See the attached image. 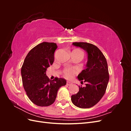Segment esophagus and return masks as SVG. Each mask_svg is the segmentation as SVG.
<instances>
[{"label":"esophagus","mask_w":131,"mask_h":131,"mask_svg":"<svg viewBox=\"0 0 131 131\" xmlns=\"http://www.w3.org/2000/svg\"><path fill=\"white\" fill-rule=\"evenodd\" d=\"M73 84V83L72 82H70V81H67V85H68V86H70V85H71Z\"/></svg>","instance_id":"esophagus-1"}]
</instances>
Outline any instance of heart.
<instances>
[{"instance_id": "1", "label": "heart", "mask_w": 131, "mask_h": 131, "mask_svg": "<svg viewBox=\"0 0 131 131\" xmlns=\"http://www.w3.org/2000/svg\"><path fill=\"white\" fill-rule=\"evenodd\" d=\"M72 52L75 53V54H77V55H79V56H80L82 58L84 57V53L82 51L79 49H75ZM78 73V69L76 68H74V67H73V68H68L64 70V76L67 79H70L72 78L74 75Z\"/></svg>"}]
</instances>
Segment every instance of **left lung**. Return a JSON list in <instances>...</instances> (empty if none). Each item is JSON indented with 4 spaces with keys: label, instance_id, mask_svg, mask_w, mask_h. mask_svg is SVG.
Here are the masks:
<instances>
[{
    "label": "left lung",
    "instance_id": "obj_1",
    "mask_svg": "<svg viewBox=\"0 0 131 131\" xmlns=\"http://www.w3.org/2000/svg\"><path fill=\"white\" fill-rule=\"evenodd\" d=\"M72 45L84 50L88 54L85 69L78 75L79 81L86 82V86H79V92L72 95L71 100L80 108H90L96 105L104 96L109 76L108 64L104 54L97 46L84 42Z\"/></svg>",
    "mask_w": 131,
    "mask_h": 131
}]
</instances>
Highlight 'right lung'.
<instances>
[{"instance_id":"1","label":"right lung","mask_w":131,"mask_h":131,"mask_svg":"<svg viewBox=\"0 0 131 131\" xmlns=\"http://www.w3.org/2000/svg\"><path fill=\"white\" fill-rule=\"evenodd\" d=\"M56 43L43 42L27 54L21 68L22 83L27 96L35 105L47 106L56 100L59 89L66 85L64 79L51 80L46 76L47 68L52 64Z\"/></svg>"}]
</instances>
